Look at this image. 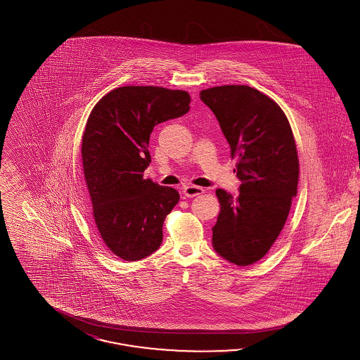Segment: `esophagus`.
Here are the masks:
<instances>
[{
	"instance_id": "1",
	"label": "esophagus",
	"mask_w": 360,
	"mask_h": 360,
	"mask_svg": "<svg viewBox=\"0 0 360 360\" xmlns=\"http://www.w3.org/2000/svg\"><path fill=\"white\" fill-rule=\"evenodd\" d=\"M182 193H184V195L185 197H195V195H200V194H202L204 193V188H200V186H193V185H190V186H185V188H182Z\"/></svg>"
}]
</instances>
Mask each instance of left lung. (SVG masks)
<instances>
[{
  "label": "left lung",
  "mask_w": 360,
  "mask_h": 360,
  "mask_svg": "<svg viewBox=\"0 0 360 360\" xmlns=\"http://www.w3.org/2000/svg\"><path fill=\"white\" fill-rule=\"evenodd\" d=\"M200 97L219 120L241 181L238 197L216 190L220 213L212 243L228 262L248 266L269 252L297 195L292 131L279 105L254 87L216 86L201 90Z\"/></svg>",
  "instance_id": "8db88e82"
}]
</instances>
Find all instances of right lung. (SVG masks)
<instances>
[{"instance_id":"right-lung-1","label":"right lung","mask_w":360,"mask_h":360,"mask_svg":"<svg viewBox=\"0 0 360 360\" xmlns=\"http://www.w3.org/2000/svg\"><path fill=\"white\" fill-rule=\"evenodd\" d=\"M188 103L185 90L122 86L103 96L87 119L81 153L93 217L120 259H143L162 244L179 193L143 178L151 163L147 147L155 125L186 115Z\"/></svg>"}]
</instances>
